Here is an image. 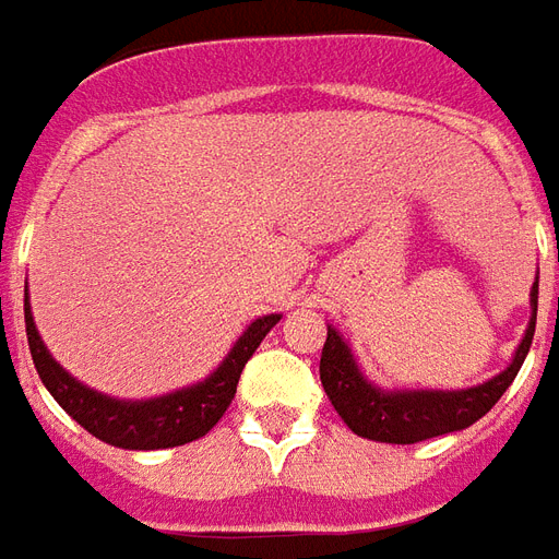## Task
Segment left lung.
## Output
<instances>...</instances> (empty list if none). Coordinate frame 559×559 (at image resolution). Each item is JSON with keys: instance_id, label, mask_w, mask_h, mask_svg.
<instances>
[{"instance_id": "1", "label": "left lung", "mask_w": 559, "mask_h": 559, "mask_svg": "<svg viewBox=\"0 0 559 559\" xmlns=\"http://www.w3.org/2000/svg\"><path fill=\"white\" fill-rule=\"evenodd\" d=\"M533 302V320H530L527 335L518 347L515 359L488 383L461 392H380L374 389L353 362L347 344L341 341L335 329H329L323 356H320V380L326 389L332 407L347 421V428L368 440L380 443H419L428 437L461 431L500 401L509 383L515 380L521 365L527 359L533 332H536V305H539V281L530 293Z\"/></svg>"}]
</instances>
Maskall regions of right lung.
I'll list each match as a JSON object with an SVG mask.
<instances>
[{"instance_id": "add662e5", "label": "right lung", "mask_w": 559, "mask_h": 559, "mask_svg": "<svg viewBox=\"0 0 559 559\" xmlns=\"http://www.w3.org/2000/svg\"><path fill=\"white\" fill-rule=\"evenodd\" d=\"M23 311H26V338H29L32 362H35V371L41 377L47 392L86 431L95 433L104 443L122 445V449H170V445L191 443L197 437L212 431L215 421L230 407L245 362L254 356L260 341L266 338L269 329L281 320V314H269L251 323L245 329L242 338L236 341L230 356L221 362L218 371L203 383L164 395V399L134 401L131 404V401L107 399L95 389L80 386L74 377H68L50 359V353H47L38 332H35L29 299L23 305Z\"/></svg>"}]
</instances>
